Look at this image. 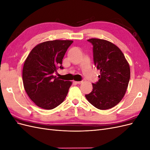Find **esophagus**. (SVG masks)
Masks as SVG:
<instances>
[{"label":"esophagus","mask_w":150,"mask_h":150,"mask_svg":"<svg viewBox=\"0 0 150 150\" xmlns=\"http://www.w3.org/2000/svg\"><path fill=\"white\" fill-rule=\"evenodd\" d=\"M75 83L78 84H80L83 83V81H75Z\"/></svg>","instance_id":"obj_1"}]
</instances>
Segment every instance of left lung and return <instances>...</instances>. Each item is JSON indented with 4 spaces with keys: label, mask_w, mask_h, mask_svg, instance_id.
Instances as JSON below:
<instances>
[{
    "label": "left lung",
    "mask_w": 150,
    "mask_h": 150,
    "mask_svg": "<svg viewBox=\"0 0 150 150\" xmlns=\"http://www.w3.org/2000/svg\"><path fill=\"white\" fill-rule=\"evenodd\" d=\"M93 45L94 62L100 70L99 81L85 97L99 110L117 105L123 98L130 78V67L123 53L115 44L104 39L88 40Z\"/></svg>",
    "instance_id": "8db88e82"
}]
</instances>
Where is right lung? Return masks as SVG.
Returning <instances> with one entry per match:
<instances>
[{"label": "right lung", "mask_w": 150, "mask_h": 150, "mask_svg": "<svg viewBox=\"0 0 150 150\" xmlns=\"http://www.w3.org/2000/svg\"><path fill=\"white\" fill-rule=\"evenodd\" d=\"M70 40H54L35 46L29 54L22 69L24 87L35 105L52 110L65 99L71 81L59 79L54 75L71 44Z\"/></svg>", "instance_id": "obj_1"}]
</instances>
